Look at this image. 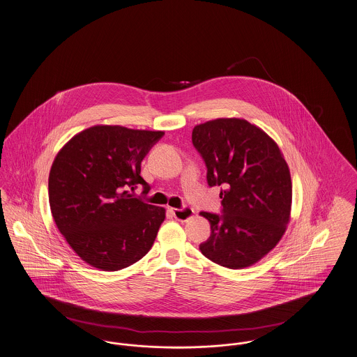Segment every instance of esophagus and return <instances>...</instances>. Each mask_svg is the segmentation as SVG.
Wrapping results in <instances>:
<instances>
[{"instance_id":"obj_1","label":"esophagus","mask_w":357,"mask_h":357,"mask_svg":"<svg viewBox=\"0 0 357 357\" xmlns=\"http://www.w3.org/2000/svg\"><path fill=\"white\" fill-rule=\"evenodd\" d=\"M170 212H172L173 218L180 220V222H187L188 219H190L193 216V208H190V206L172 208Z\"/></svg>"}]
</instances>
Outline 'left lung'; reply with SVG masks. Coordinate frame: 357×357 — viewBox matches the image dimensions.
<instances>
[{
    "instance_id": "8db88e82",
    "label": "left lung",
    "mask_w": 357,
    "mask_h": 357,
    "mask_svg": "<svg viewBox=\"0 0 357 357\" xmlns=\"http://www.w3.org/2000/svg\"><path fill=\"white\" fill-rule=\"evenodd\" d=\"M192 144L206 162L208 185L222 187V213L202 212L211 225L202 254L228 268L258 262L290 219L291 178L278 145L239 118L195 126Z\"/></svg>"
}]
</instances>
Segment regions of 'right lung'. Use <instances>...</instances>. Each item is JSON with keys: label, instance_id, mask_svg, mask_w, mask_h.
Here are the masks:
<instances>
[{"label": "right lung", "instance_id": "right-lung-1", "mask_svg": "<svg viewBox=\"0 0 357 357\" xmlns=\"http://www.w3.org/2000/svg\"><path fill=\"white\" fill-rule=\"evenodd\" d=\"M164 132L93 126L57 153L48 180L60 234L84 262L116 271L151 250L165 209L132 196L149 192L141 162Z\"/></svg>", "mask_w": 357, "mask_h": 357}]
</instances>
